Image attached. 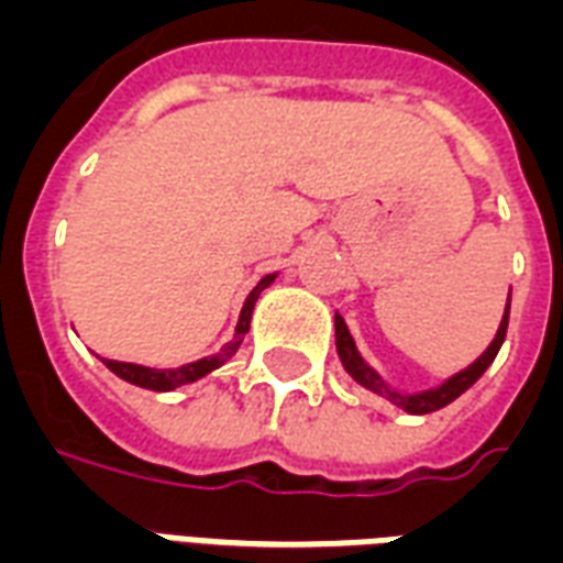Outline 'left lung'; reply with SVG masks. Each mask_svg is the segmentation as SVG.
Here are the masks:
<instances>
[{
  "label": "left lung",
  "instance_id": "obj_1",
  "mask_svg": "<svg viewBox=\"0 0 563 563\" xmlns=\"http://www.w3.org/2000/svg\"><path fill=\"white\" fill-rule=\"evenodd\" d=\"M507 317H510V297H507L505 306V317H501V323H498L496 338L489 341V346L481 353V356L466 367V371H460L454 377H448L442 386L437 388H427V391H397L386 383V379L379 377L374 367L367 365L365 358L358 356L356 341L350 335V329H346L344 317L335 314V346H338V356H341V365L350 377L356 379L358 386H365L367 391H374V395L386 397L391 400L395 407H400L404 412H412V416H427V412H437V409L448 407L451 400H457L466 388H472L481 379V374L493 365V358L498 356V346L505 341L507 335Z\"/></svg>",
  "mask_w": 563,
  "mask_h": 563
}]
</instances>
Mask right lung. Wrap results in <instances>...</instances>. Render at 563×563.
<instances>
[{
    "instance_id": "right-lung-1",
    "label": "right lung",
    "mask_w": 563,
    "mask_h": 563,
    "mask_svg": "<svg viewBox=\"0 0 563 563\" xmlns=\"http://www.w3.org/2000/svg\"><path fill=\"white\" fill-rule=\"evenodd\" d=\"M276 282V273H269L257 282V287L246 297L243 302V311H240V320H236V329H234V338L228 341L219 353L213 356H205L198 358V362H189V365H180V367H145V365H133V362H115V358H103V365L115 374V377L126 379V383H133V386H142V388H151V391H172L177 386H186V383H196V379L207 377L210 371H217L228 362V358L234 356L240 344H243V338L249 332V320H252V308H255L257 297H261V290L269 287Z\"/></svg>"
}]
</instances>
